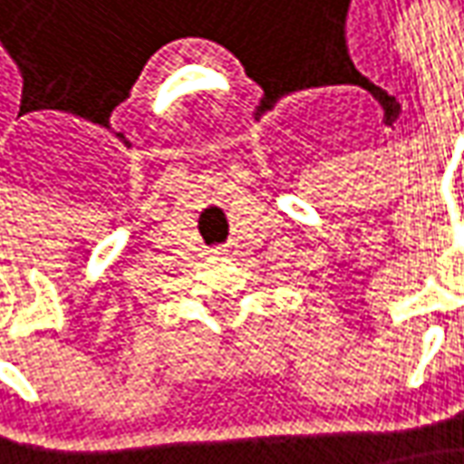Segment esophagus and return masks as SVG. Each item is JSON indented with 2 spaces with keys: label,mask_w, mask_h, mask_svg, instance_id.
Here are the masks:
<instances>
[{
  "label": "esophagus",
  "mask_w": 464,
  "mask_h": 464,
  "mask_svg": "<svg viewBox=\"0 0 464 464\" xmlns=\"http://www.w3.org/2000/svg\"><path fill=\"white\" fill-rule=\"evenodd\" d=\"M228 252H231V249H228L226 244H223V246H215V249H212V255H215V257H223V255H228Z\"/></svg>",
  "instance_id": "34e87169"
}]
</instances>
